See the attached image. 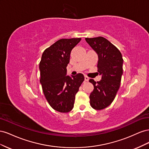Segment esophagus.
Segmentation results:
<instances>
[{"instance_id":"esophagus-1","label":"esophagus","mask_w":149,"mask_h":149,"mask_svg":"<svg viewBox=\"0 0 149 149\" xmlns=\"http://www.w3.org/2000/svg\"><path fill=\"white\" fill-rule=\"evenodd\" d=\"M89 79V78L87 76H84V80L86 81H88Z\"/></svg>"}]
</instances>
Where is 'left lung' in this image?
<instances>
[{
    "mask_svg": "<svg viewBox=\"0 0 149 149\" xmlns=\"http://www.w3.org/2000/svg\"><path fill=\"white\" fill-rule=\"evenodd\" d=\"M85 40L97 54V71L102 75L100 81H89L94 86L89 96L90 104L94 109L101 110L112 102L119 89L123 73V56L113 44L102 37Z\"/></svg>",
    "mask_w": 149,
    "mask_h": 149,
    "instance_id": "8db88e82",
    "label": "left lung"
}]
</instances>
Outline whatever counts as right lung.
Instances as JSON below:
<instances>
[{
  "label": "right lung",
  "mask_w": 149,
  "mask_h": 149,
  "mask_svg": "<svg viewBox=\"0 0 149 149\" xmlns=\"http://www.w3.org/2000/svg\"><path fill=\"white\" fill-rule=\"evenodd\" d=\"M81 38H62L47 48L40 62V81L50 106L60 112H68L74 106L75 95L84 79L83 74L66 76L71 52Z\"/></svg>",
  "instance_id": "obj_1"
}]
</instances>
